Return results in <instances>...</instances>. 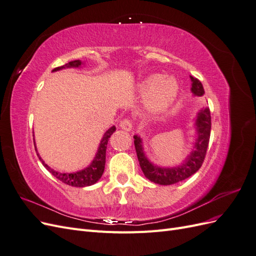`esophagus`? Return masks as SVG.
Segmentation results:
<instances>
[{
    "label": "esophagus",
    "mask_w": 256,
    "mask_h": 256,
    "mask_svg": "<svg viewBox=\"0 0 256 256\" xmlns=\"http://www.w3.org/2000/svg\"><path fill=\"white\" fill-rule=\"evenodd\" d=\"M120 127L122 130H125V131H131V129H132V122H131L130 120L125 118V120H120Z\"/></svg>",
    "instance_id": "1"
}]
</instances>
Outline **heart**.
I'll list each match as a JSON object with an SVG mask.
<instances>
[{
    "label": "heart",
    "mask_w": 256,
    "mask_h": 256,
    "mask_svg": "<svg viewBox=\"0 0 256 256\" xmlns=\"http://www.w3.org/2000/svg\"><path fill=\"white\" fill-rule=\"evenodd\" d=\"M138 90L146 96V106L152 113H162L173 104L180 90L177 80L172 76L150 74L138 84Z\"/></svg>",
    "instance_id": "heart-1"
}]
</instances>
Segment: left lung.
Returning a JSON list of instances; mask_svg holds the SVG:
<instances>
[{"mask_svg": "<svg viewBox=\"0 0 256 256\" xmlns=\"http://www.w3.org/2000/svg\"><path fill=\"white\" fill-rule=\"evenodd\" d=\"M190 79L192 82V94L194 96H203L205 92L202 83L196 78H193L192 76H190ZM194 128L196 131V138L193 143V148L187 158L182 162V164L176 166H159L154 164L146 156L141 136L138 134L134 136L136 156L147 180L154 184L168 186L187 180L188 177L198 171L205 159L209 138H210L212 118L209 108L205 106L198 111L194 120Z\"/></svg>", "mask_w": 256, "mask_h": 256, "instance_id": "8db88e82", "label": "left lung"}]
</instances>
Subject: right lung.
Segmentation results:
<instances>
[{
  "mask_svg": "<svg viewBox=\"0 0 256 256\" xmlns=\"http://www.w3.org/2000/svg\"><path fill=\"white\" fill-rule=\"evenodd\" d=\"M81 65H83V62H81L80 60H72L69 63L54 68L53 72H58V70H62V69L65 68H78L81 67ZM116 130L115 126H112L111 128L108 129L102 141L99 143L97 152L95 154L94 159L90 164V166H88L86 168H84L83 170H80V171H76L74 173H60L56 171V170L51 168L46 162L42 159V157L40 156V154L37 152L36 148V144H35V140H34V145H35V150L37 152V156L40 158V160L42 161V164H44V166L48 170V171L54 176L56 177L58 180H60L62 182H64L66 184L72 186V187H88V186H92L96 184L100 178H102L104 171V166H106V145L108 142H109L110 136L113 134L114 131Z\"/></svg>",
  "mask_w": 256,
  "mask_h": 256,
  "instance_id": "add662e5",
  "label": "right lung"
}]
</instances>
